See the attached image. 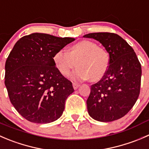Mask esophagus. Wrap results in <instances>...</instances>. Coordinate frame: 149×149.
Returning <instances> with one entry per match:
<instances>
[{
  "mask_svg": "<svg viewBox=\"0 0 149 149\" xmlns=\"http://www.w3.org/2000/svg\"><path fill=\"white\" fill-rule=\"evenodd\" d=\"M72 85H73V88H74V90H77V89L78 88H79V86H80V85H79V84H77V83H74H74L72 84Z\"/></svg>",
  "mask_w": 149,
  "mask_h": 149,
  "instance_id": "1",
  "label": "esophagus"
}]
</instances>
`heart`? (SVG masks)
Listing matches in <instances>:
<instances>
[{"instance_id": "obj_1", "label": "heart", "mask_w": 149, "mask_h": 149, "mask_svg": "<svg viewBox=\"0 0 149 149\" xmlns=\"http://www.w3.org/2000/svg\"><path fill=\"white\" fill-rule=\"evenodd\" d=\"M54 66L63 76L71 74L75 81L90 79L96 82L102 79L107 72L110 64V56L106 49L98 47L93 41L83 40L70 45L67 52L58 51L53 56Z\"/></svg>"}]
</instances>
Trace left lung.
<instances>
[{"mask_svg":"<svg viewBox=\"0 0 149 149\" xmlns=\"http://www.w3.org/2000/svg\"><path fill=\"white\" fill-rule=\"evenodd\" d=\"M83 37L101 42L110 56L107 72L91 85L87 100L88 114L104 123L119 120L129 112L139 96L141 64L132 47L117 34L95 32Z\"/></svg>","mask_w":149,"mask_h":149,"instance_id":"8db88e82","label":"left lung"}]
</instances>
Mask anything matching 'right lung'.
Segmentation results:
<instances>
[{
    "instance_id": "1",
    "label": "right lung",
    "mask_w": 149,
    "mask_h": 149,
    "mask_svg": "<svg viewBox=\"0 0 149 149\" xmlns=\"http://www.w3.org/2000/svg\"><path fill=\"white\" fill-rule=\"evenodd\" d=\"M74 40L35 32L20 38L10 52L5 85L12 105L28 121L45 124L62 115L74 91L55 67L53 56Z\"/></svg>"
}]
</instances>
